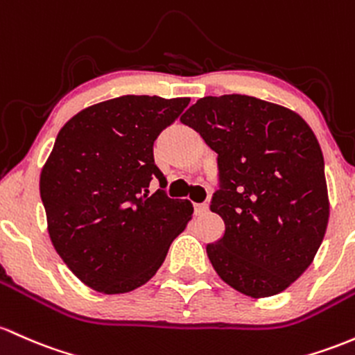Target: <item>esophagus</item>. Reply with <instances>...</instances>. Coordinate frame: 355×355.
I'll return each mask as SVG.
<instances>
[{
  "label": "esophagus",
  "mask_w": 355,
  "mask_h": 355,
  "mask_svg": "<svg viewBox=\"0 0 355 355\" xmlns=\"http://www.w3.org/2000/svg\"><path fill=\"white\" fill-rule=\"evenodd\" d=\"M193 210H196V216H205L209 212L207 204H196L193 205Z\"/></svg>",
  "instance_id": "34e87169"
}]
</instances>
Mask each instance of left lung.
<instances>
[{"mask_svg":"<svg viewBox=\"0 0 355 355\" xmlns=\"http://www.w3.org/2000/svg\"><path fill=\"white\" fill-rule=\"evenodd\" d=\"M180 121L217 153L210 210L225 224L207 244L214 270L239 293L272 297L310 266L329 224L323 155L302 116L258 97H202Z\"/></svg>","mask_w":355,"mask_h":355,"instance_id":"left-lung-1","label":"left lung"}]
</instances>
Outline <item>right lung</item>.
<instances>
[{
	"label": "right lung",
	"mask_w": 355,
	"mask_h": 355,
	"mask_svg": "<svg viewBox=\"0 0 355 355\" xmlns=\"http://www.w3.org/2000/svg\"><path fill=\"white\" fill-rule=\"evenodd\" d=\"M189 97L121 96L77 112L58 131L40 175L50 241L69 270L106 295L133 291L155 276L192 219L189 200L147 190L153 143Z\"/></svg>",
	"instance_id": "1"
}]
</instances>
